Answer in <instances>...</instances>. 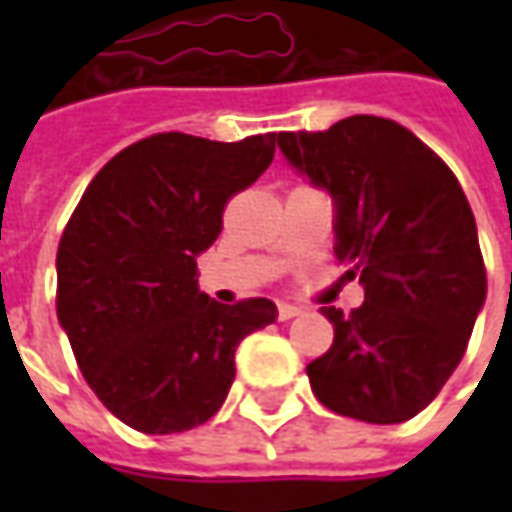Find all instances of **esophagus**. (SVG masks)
I'll return each mask as SVG.
<instances>
[{
    "mask_svg": "<svg viewBox=\"0 0 512 512\" xmlns=\"http://www.w3.org/2000/svg\"><path fill=\"white\" fill-rule=\"evenodd\" d=\"M299 307H293V304H277V318L279 321H290V318H296L299 315Z\"/></svg>",
    "mask_w": 512,
    "mask_h": 512,
    "instance_id": "esophagus-1",
    "label": "esophagus"
}]
</instances>
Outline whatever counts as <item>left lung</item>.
<instances>
[{"mask_svg":"<svg viewBox=\"0 0 512 512\" xmlns=\"http://www.w3.org/2000/svg\"><path fill=\"white\" fill-rule=\"evenodd\" d=\"M290 164L332 194L334 255L365 304L323 307L334 343L307 365L312 392L340 417H417L466 354L485 301L474 213L452 169L395 120L354 115L329 131H282Z\"/></svg>","mask_w":512,"mask_h":512,"instance_id":"left-lung-1","label":"left lung"}]
</instances>
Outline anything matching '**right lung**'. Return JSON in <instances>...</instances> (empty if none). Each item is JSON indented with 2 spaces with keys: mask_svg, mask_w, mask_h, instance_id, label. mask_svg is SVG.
Listing matches in <instances>:
<instances>
[{
  "mask_svg": "<svg viewBox=\"0 0 512 512\" xmlns=\"http://www.w3.org/2000/svg\"><path fill=\"white\" fill-rule=\"evenodd\" d=\"M277 134L241 142L153 134L90 180L57 249V318L98 400L139 433H183L222 408L235 348L277 318L197 288L222 213L274 161Z\"/></svg>",
  "mask_w": 512,
  "mask_h": 512,
  "instance_id": "add662e5",
  "label": "right lung"
}]
</instances>
